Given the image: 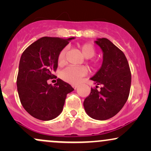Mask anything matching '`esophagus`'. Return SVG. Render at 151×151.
<instances>
[{
    "label": "esophagus",
    "mask_w": 151,
    "mask_h": 151,
    "mask_svg": "<svg viewBox=\"0 0 151 151\" xmlns=\"http://www.w3.org/2000/svg\"><path fill=\"white\" fill-rule=\"evenodd\" d=\"M72 86H73V88H74V89H77L78 86H79V85H77V84H73V85H72Z\"/></svg>",
    "instance_id": "1"
}]
</instances>
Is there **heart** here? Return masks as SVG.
<instances>
[{"instance_id":"heart-1","label":"heart","mask_w":151,"mask_h":151,"mask_svg":"<svg viewBox=\"0 0 151 151\" xmlns=\"http://www.w3.org/2000/svg\"><path fill=\"white\" fill-rule=\"evenodd\" d=\"M81 53L86 59L91 58L95 55V49L93 46L89 43L82 45L80 46ZM67 52V48H64L60 51L58 55V64L60 65H63L65 62V55ZM95 66V64H93ZM87 73V70L85 67H77V66H69L62 72L61 77L65 81L72 84H77L81 80V77L86 75Z\"/></svg>"}]
</instances>
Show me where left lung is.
Masks as SVG:
<instances>
[{"instance_id": "left-lung-1", "label": "left lung", "mask_w": 151, "mask_h": 151, "mask_svg": "<svg viewBox=\"0 0 151 151\" xmlns=\"http://www.w3.org/2000/svg\"><path fill=\"white\" fill-rule=\"evenodd\" d=\"M103 51V62L91 80L96 84L84 99L86 114L96 120H107L117 114L129 98L131 73L125 55L106 38L95 41ZM98 85L102 86L99 91Z\"/></svg>"}]
</instances>
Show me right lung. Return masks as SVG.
I'll list each match as a JSON object with an SVG mask.
<instances>
[{
	"label": "right lung",
	"instance_id": "add662e5",
	"mask_svg": "<svg viewBox=\"0 0 151 151\" xmlns=\"http://www.w3.org/2000/svg\"><path fill=\"white\" fill-rule=\"evenodd\" d=\"M74 37H43L27 47L19 63L17 87L21 104L32 116L42 121L58 117L63 109L67 93L74 89L62 79L47 84L58 69L60 51Z\"/></svg>",
	"mask_w": 151,
	"mask_h": 151
}]
</instances>
